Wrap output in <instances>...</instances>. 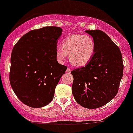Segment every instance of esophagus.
<instances>
[{
	"label": "esophagus",
	"mask_w": 133,
	"mask_h": 133,
	"mask_svg": "<svg viewBox=\"0 0 133 133\" xmlns=\"http://www.w3.org/2000/svg\"><path fill=\"white\" fill-rule=\"evenodd\" d=\"M71 70L70 68H68V69H66V72H67V73H70V72H71Z\"/></svg>",
	"instance_id": "1"
}]
</instances>
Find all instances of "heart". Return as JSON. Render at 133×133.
I'll list each match as a JSON object with an SVG mask.
<instances>
[{"mask_svg":"<svg viewBox=\"0 0 133 133\" xmlns=\"http://www.w3.org/2000/svg\"><path fill=\"white\" fill-rule=\"evenodd\" d=\"M96 44L94 38L89 35L74 34L66 37L62 46L56 48L58 60L63 62L69 54L70 63L75 66H83L90 62L95 55Z\"/></svg>","mask_w":133,"mask_h":133,"instance_id":"1","label":"heart"}]
</instances>
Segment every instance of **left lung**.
Listing matches in <instances>:
<instances>
[{"label": "left lung", "mask_w": 133, "mask_h": 133, "mask_svg": "<svg viewBox=\"0 0 133 133\" xmlns=\"http://www.w3.org/2000/svg\"><path fill=\"white\" fill-rule=\"evenodd\" d=\"M85 32L92 37L96 51L85 66L73 70L72 94L77 102L89 109L106 105L117 94L123 73L119 48L111 38L98 30Z\"/></svg>", "instance_id": "obj_1"}]
</instances>
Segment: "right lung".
Wrapping results in <instances>:
<instances>
[{
	"label": "right lung",
	"mask_w": 133,
	"mask_h": 133,
	"mask_svg": "<svg viewBox=\"0 0 133 133\" xmlns=\"http://www.w3.org/2000/svg\"><path fill=\"white\" fill-rule=\"evenodd\" d=\"M62 29L42 27L25 34L11 55L10 82L20 101L35 108L48 105L67 67L56 59V50Z\"/></svg>",
	"instance_id": "add662e5"
}]
</instances>
